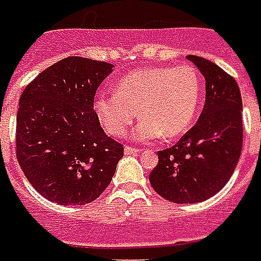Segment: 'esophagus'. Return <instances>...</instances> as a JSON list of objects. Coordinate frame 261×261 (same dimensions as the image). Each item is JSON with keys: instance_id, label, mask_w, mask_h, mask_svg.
Returning <instances> with one entry per match:
<instances>
[{"instance_id": "34e87169", "label": "esophagus", "mask_w": 261, "mask_h": 261, "mask_svg": "<svg viewBox=\"0 0 261 261\" xmlns=\"http://www.w3.org/2000/svg\"><path fill=\"white\" fill-rule=\"evenodd\" d=\"M139 152H141L139 149L131 148V146H126V148H124V154H127V156H135V154H138Z\"/></svg>"}]
</instances>
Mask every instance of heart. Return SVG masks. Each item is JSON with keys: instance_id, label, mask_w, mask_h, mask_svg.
<instances>
[{"instance_id": "obj_1", "label": "heart", "mask_w": 261, "mask_h": 261, "mask_svg": "<svg viewBox=\"0 0 261 261\" xmlns=\"http://www.w3.org/2000/svg\"><path fill=\"white\" fill-rule=\"evenodd\" d=\"M201 77L190 65L150 67L127 73L116 93H97L93 111L99 124L113 137L126 134L137 117L133 138L148 142L175 138L192 127L201 101Z\"/></svg>"}]
</instances>
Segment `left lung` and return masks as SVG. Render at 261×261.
Here are the masks:
<instances>
[{"mask_svg": "<svg viewBox=\"0 0 261 261\" xmlns=\"http://www.w3.org/2000/svg\"><path fill=\"white\" fill-rule=\"evenodd\" d=\"M186 59L205 79V104L178 144L159 150V164L149 176L154 192L176 204L205 201L220 192L242 149V99L234 77L210 60Z\"/></svg>", "mask_w": 261, "mask_h": 261, "instance_id": "left-lung-1", "label": "left lung"}]
</instances>
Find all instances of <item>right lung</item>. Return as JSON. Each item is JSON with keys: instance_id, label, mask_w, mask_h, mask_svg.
<instances>
[{"instance_id": "obj_1", "label": "right lung", "mask_w": 261, "mask_h": 261, "mask_svg": "<svg viewBox=\"0 0 261 261\" xmlns=\"http://www.w3.org/2000/svg\"><path fill=\"white\" fill-rule=\"evenodd\" d=\"M112 68L71 56L42 71L20 97L17 162L49 201L85 205L112 180L123 145L105 134L93 111L95 90Z\"/></svg>"}]
</instances>
